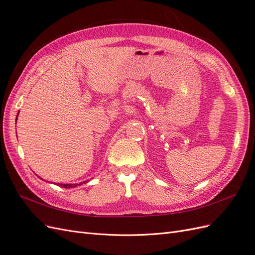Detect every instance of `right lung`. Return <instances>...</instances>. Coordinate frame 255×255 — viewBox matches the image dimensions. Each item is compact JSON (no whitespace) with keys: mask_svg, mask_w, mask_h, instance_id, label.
I'll list each match as a JSON object with an SVG mask.
<instances>
[{"mask_svg":"<svg viewBox=\"0 0 255 255\" xmlns=\"http://www.w3.org/2000/svg\"><path fill=\"white\" fill-rule=\"evenodd\" d=\"M85 183V182H84ZM81 185L83 184V183H80ZM79 184V185H80ZM61 187H64V188H70V187H75V186H78V184H59Z\"/></svg>","mask_w":255,"mask_h":255,"instance_id":"1","label":"right lung"}]
</instances>
